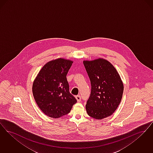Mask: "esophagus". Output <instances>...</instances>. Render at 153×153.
<instances>
[{"label": "esophagus", "mask_w": 153, "mask_h": 153, "mask_svg": "<svg viewBox=\"0 0 153 153\" xmlns=\"http://www.w3.org/2000/svg\"><path fill=\"white\" fill-rule=\"evenodd\" d=\"M75 98H76V100H77V102H80L81 97H80V96H79V95H77V96H76V97H75Z\"/></svg>", "instance_id": "esophagus-1"}]
</instances>
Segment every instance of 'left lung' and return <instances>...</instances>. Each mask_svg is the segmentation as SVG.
I'll return each instance as SVG.
<instances>
[{
	"label": "left lung",
	"instance_id": "left-lung-1",
	"mask_svg": "<svg viewBox=\"0 0 153 153\" xmlns=\"http://www.w3.org/2000/svg\"><path fill=\"white\" fill-rule=\"evenodd\" d=\"M91 82V91L87 102L88 115L102 120L113 114L120 105L124 86L120 74L108 60H83Z\"/></svg>",
	"mask_w": 153,
	"mask_h": 153
}]
</instances>
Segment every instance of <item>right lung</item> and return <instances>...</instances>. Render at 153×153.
<instances>
[{"label":"right lung","instance_id":"obj_1","mask_svg":"<svg viewBox=\"0 0 153 153\" xmlns=\"http://www.w3.org/2000/svg\"><path fill=\"white\" fill-rule=\"evenodd\" d=\"M73 62L64 58L52 60L40 69L33 80V94L40 110L58 118L70 113L76 100L70 93L66 75Z\"/></svg>","mask_w":153,"mask_h":153}]
</instances>
